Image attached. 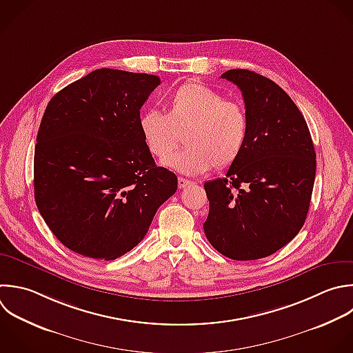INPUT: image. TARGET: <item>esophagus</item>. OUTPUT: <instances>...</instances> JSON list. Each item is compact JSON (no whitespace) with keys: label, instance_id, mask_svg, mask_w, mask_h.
I'll list each match as a JSON object with an SVG mask.
<instances>
[{"label":"esophagus","instance_id":"1","mask_svg":"<svg viewBox=\"0 0 353 353\" xmlns=\"http://www.w3.org/2000/svg\"><path fill=\"white\" fill-rule=\"evenodd\" d=\"M189 185H192V181L185 179V178H178V188L179 189H183V188H186Z\"/></svg>","mask_w":353,"mask_h":353}]
</instances>
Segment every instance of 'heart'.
Returning <instances> with one entry per match:
<instances>
[{"mask_svg": "<svg viewBox=\"0 0 353 353\" xmlns=\"http://www.w3.org/2000/svg\"><path fill=\"white\" fill-rule=\"evenodd\" d=\"M139 130L149 153L165 163L184 134L187 146L165 165L186 174H204L212 167L223 170L234 164L245 149L250 121L241 102L200 83L179 87L168 99L165 113L148 110L139 119Z\"/></svg>", "mask_w": 353, "mask_h": 353, "instance_id": "b5f03b06", "label": "heart"}]
</instances>
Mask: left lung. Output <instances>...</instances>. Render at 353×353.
<instances>
[{"label":"left lung","mask_w":353,"mask_h":353,"mask_svg":"<svg viewBox=\"0 0 353 353\" xmlns=\"http://www.w3.org/2000/svg\"><path fill=\"white\" fill-rule=\"evenodd\" d=\"M221 77L240 88L250 132L226 176L204 183L210 212L203 228L222 255L252 261L284 247L303 226L316 153L302 113L276 83L245 69Z\"/></svg>","instance_id":"8db88e82"}]
</instances>
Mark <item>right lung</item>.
I'll list each match as a JSON object with an SVG mask.
<instances>
[{"label": "right lung", "mask_w": 353, "mask_h": 353, "mask_svg": "<svg viewBox=\"0 0 353 353\" xmlns=\"http://www.w3.org/2000/svg\"><path fill=\"white\" fill-rule=\"evenodd\" d=\"M160 84L146 73L98 69L48 103L34 150V199L57 239L92 259H116L148 233L178 188L157 167L141 108Z\"/></svg>", "instance_id": "add662e5"}]
</instances>
